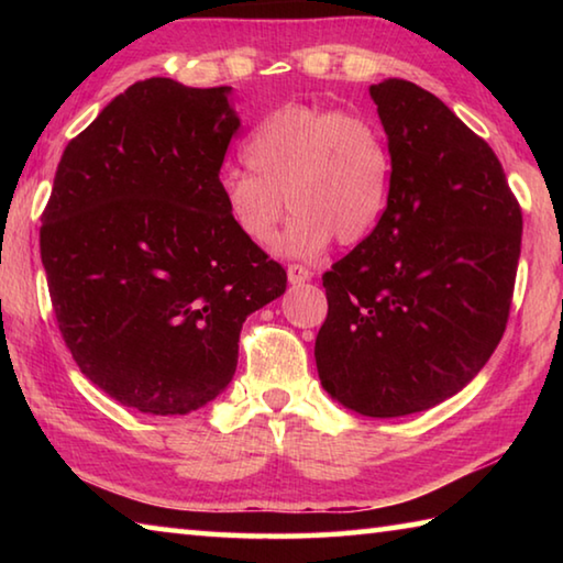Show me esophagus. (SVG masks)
<instances>
[{"mask_svg":"<svg viewBox=\"0 0 563 563\" xmlns=\"http://www.w3.org/2000/svg\"><path fill=\"white\" fill-rule=\"evenodd\" d=\"M310 278H312V273L308 268H302V265H288V283L290 285L308 283Z\"/></svg>","mask_w":563,"mask_h":563,"instance_id":"1","label":"esophagus"}]
</instances>
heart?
<instances>
[{
	"label": "heart",
	"instance_id": "b5f03b06",
	"mask_svg": "<svg viewBox=\"0 0 563 563\" xmlns=\"http://www.w3.org/2000/svg\"><path fill=\"white\" fill-rule=\"evenodd\" d=\"M243 161L247 170L218 178L223 211L247 243L265 245L288 201L275 241L283 258L316 261L332 238L365 241L387 208L393 154L383 129L355 111L288 103L247 136Z\"/></svg>",
	"mask_w": 563,
	"mask_h": 563
}]
</instances>
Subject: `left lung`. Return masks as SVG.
I'll return each mask as SVG.
<instances>
[{
  "label": "left lung",
  "instance_id": "8db88e82",
  "mask_svg": "<svg viewBox=\"0 0 563 563\" xmlns=\"http://www.w3.org/2000/svg\"><path fill=\"white\" fill-rule=\"evenodd\" d=\"M393 154L375 231L322 275L325 393L365 417L424 412L487 365L507 328L521 208L499 158L412 81L369 87Z\"/></svg>",
  "mask_w": 563,
  "mask_h": 563
}]
</instances>
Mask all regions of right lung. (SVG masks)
<instances>
[{
  "label": "right lung",
  "mask_w": 563,
  "mask_h": 563,
  "mask_svg": "<svg viewBox=\"0 0 563 563\" xmlns=\"http://www.w3.org/2000/svg\"><path fill=\"white\" fill-rule=\"evenodd\" d=\"M241 119L231 87L154 76L64 148L42 213L54 316L93 385L144 415H188L231 385L251 312L283 265L228 221L218 190Z\"/></svg>",
  "instance_id": "right-lung-1"
}]
</instances>
